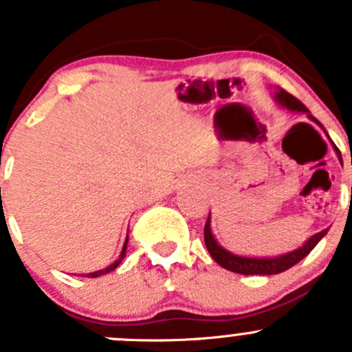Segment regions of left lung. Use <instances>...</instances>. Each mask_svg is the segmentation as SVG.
Here are the masks:
<instances>
[{
  "mask_svg": "<svg viewBox=\"0 0 352 352\" xmlns=\"http://www.w3.org/2000/svg\"><path fill=\"white\" fill-rule=\"evenodd\" d=\"M274 97H276V102H278L279 105H283V107H286L287 110H293V112H308V109L305 107L298 98H294L293 95L287 94V91L283 90V88H279V90L276 91ZM308 117L322 127V124L318 122L314 116H310V112H308ZM322 129H324V127H322ZM336 151L339 150L336 148ZM327 232L329 228L315 233V235L310 236V239L301 245L300 248H296V250L293 252H287V254L278 255V257H242V255L232 254V252H228L226 248H223L221 245L216 242L214 235H212L211 232V218L208 216V221H206V226H204V243H206V248H208V252L211 254V257L214 258L221 267L228 269V271L236 272V274H245V276H250V274L271 276V274H279V272L287 271V269L293 267L294 264H298L301 258L307 257V255L314 250L315 245L327 235Z\"/></svg>",
  "mask_w": 352,
  "mask_h": 352,
  "instance_id": "left-lung-1",
  "label": "left lung"
}]
</instances>
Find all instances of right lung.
<instances>
[{"instance_id": "add662e5", "label": "right lung", "mask_w": 352, "mask_h": 352, "mask_svg": "<svg viewBox=\"0 0 352 352\" xmlns=\"http://www.w3.org/2000/svg\"><path fill=\"white\" fill-rule=\"evenodd\" d=\"M126 248H127V239H126V242H124V247H122V252H120V255H119V258H117L116 262H113V264H110L109 267H105V269H102V271H95V272H90V274H87V278H98V276H102V274H107V272H110V271H113V269L117 267V265L120 264V262H122V258L126 257Z\"/></svg>"}]
</instances>
